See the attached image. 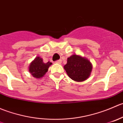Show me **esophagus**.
Listing matches in <instances>:
<instances>
[{
	"label": "esophagus",
	"mask_w": 123,
	"mask_h": 123,
	"mask_svg": "<svg viewBox=\"0 0 123 123\" xmlns=\"http://www.w3.org/2000/svg\"><path fill=\"white\" fill-rule=\"evenodd\" d=\"M55 63H57V64H61V63H62V60H57V61L55 62Z\"/></svg>",
	"instance_id": "1"
}]
</instances>
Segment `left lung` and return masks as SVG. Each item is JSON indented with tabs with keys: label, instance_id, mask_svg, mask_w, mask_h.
<instances>
[{
	"label": "left lung",
	"instance_id": "8db88e82",
	"mask_svg": "<svg viewBox=\"0 0 123 123\" xmlns=\"http://www.w3.org/2000/svg\"><path fill=\"white\" fill-rule=\"evenodd\" d=\"M64 69L70 78L76 82H82L90 77L93 65L85 57L74 54L68 58Z\"/></svg>",
	"mask_w": 123,
	"mask_h": 123
}]
</instances>
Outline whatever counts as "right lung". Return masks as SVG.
Returning a JSON list of instances; mask_svg holds the SVG:
<instances>
[{
  "label": "right lung",
  "instance_id": "right-lung-1",
  "mask_svg": "<svg viewBox=\"0 0 123 123\" xmlns=\"http://www.w3.org/2000/svg\"><path fill=\"white\" fill-rule=\"evenodd\" d=\"M51 64L53 63L50 62L44 63L42 58L37 56L30 63L29 66V71L34 78L40 79L45 75Z\"/></svg>",
  "mask_w": 123,
  "mask_h": 123
}]
</instances>
